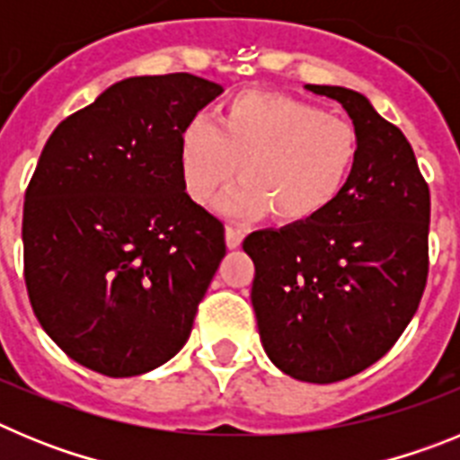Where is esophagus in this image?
<instances>
[{"label":"esophagus","instance_id":"esophagus-1","mask_svg":"<svg viewBox=\"0 0 460 460\" xmlns=\"http://www.w3.org/2000/svg\"><path fill=\"white\" fill-rule=\"evenodd\" d=\"M243 230L239 226H233V223H230V226L226 227V243H227V249H237L239 243L243 242Z\"/></svg>","mask_w":460,"mask_h":460}]
</instances>
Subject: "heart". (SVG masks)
Listing matches in <instances>:
<instances>
[{
	"label": "heart",
	"mask_w": 460,
	"mask_h": 460,
	"mask_svg": "<svg viewBox=\"0 0 460 460\" xmlns=\"http://www.w3.org/2000/svg\"><path fill=\"white\" fill-rule=\"evenodd\" d=\"M359 136L350 121L286 93L243 92L223 105L218 124L193 117L180 133L181 181L207 202L239 164L242 180L218 198L227 217L304 223L334 205L355 172Z\"/></svg>",
	"instance_id": "heart-1"
}]
</instances>
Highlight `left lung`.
Returning <instances> with one entry per match:
<instances>
[{
	"label": "left lung",
	"mask_w": 460,
	"mask_h": 460,
	"mask_svg": "<svg viewBox=\"0 0 460 460\" xmlns=\"http://www.w3.org/2000/svg\"><path fill=\"white\" fill-rule=\"evenodd\" d=\"M334 99L359 136L355 172L320 217L243 239L262 348L286 376L329 385L376 364L417 313L429 276L430 193L410 142L359 92Z\"/></svg>",
	"instance_id": "obj_1"
}]
</instances>
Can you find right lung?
<instances>
[{
  "mask_svg": "<svg viewBox=\"0 0 460 460\" xmlns=\"http://www.w3.org/2000/svg\"><path fill=\"white\" fill-rule=\"evenodd\" d=\"M221 93L190 73L126 78L40 152L24 193V283L46 334L92 371L140 376L189 341L226 237L186 193L180 133Z\"/></svg>",
  "mask_w": 460,
  "mask_h": 460,
  "instance_id": "add662e5",
  "label": "right lung"
}]
</instances>
